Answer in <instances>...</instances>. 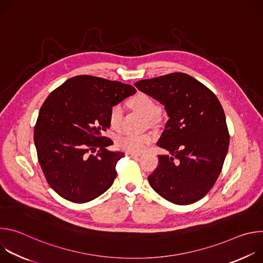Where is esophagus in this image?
Segmentation results:
<instances>
[{"label":"esophagus","instance_id":"34e87169","mask_svg":"<svg viewBox=\"0 0 263 263\" xmlns=\"http://www.w3.org/2000/svg\"><path fill=\"white\" fill-rule=\"evenodd\" d=\"M126 155H127V156H129V157H131V158H137V157H139V156H140V154H139V153H130V152L126 153Z\"/></svg>","mask_w":263,"mask_h":263}]
</instances>
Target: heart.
<instances>
[{
    "label": "heart",
    "mask_w": 263,
    "mask_h": 263,
    "mask_svg": "<svg viewBox=\"0 0 263 263\" xmlns=\"http://www.w3.org/2000/svg\"><path fill=\"white\" fill-rule=\"evenodd\" d=\"M129 105L147 120H152L159 115L160 106L158 103L145 93H137L130 99ZM108 122L112 129H119L122 122V106L112 105L108 112ZM153 140V136L148 133L133 134L122 133L116 139V144L120 149L130 153H139Z\"/></svg>",
    "instance_id": "b5f03b06"
}]
</instances>
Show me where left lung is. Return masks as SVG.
<instances>
[{"label": "left lung", "mask_w": 263, "mask_h": 263, "mask_svg": "<svg viewBox=\"0 0 263 263\" xmlns=\"http://www.w3.org/2000/svg\"><path fill=\"white\" fill-rule=\"evenodd\" d=\"M134 85L163 104L170 118L157 142L170 154L158 156L159 164L147 178L152 189L178 205L201 200L216 182L229 148L230 135L218 99L184 72Z\"/></svg>", "instance_id": "obj_1"}]
</instances>
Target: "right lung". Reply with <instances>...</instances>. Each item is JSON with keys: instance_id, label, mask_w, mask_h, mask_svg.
Wrapping results in <instances>:
<instances>
[{"instance_id": "add662e5", "label": "right lung", "mask_w": 263, "mask_h": 263, "mask_svg": "<svg viewBox=\"0 0 263 263\" xmlns=\"http://www.w3.org/2000/svg\"><path fill=\"white\" fill-rule=\"evenodd\" d=\"M135 92L132 85L81 74L48 96L34 127V143L44 175L60 197L86 203L114 183L124 153L107 149L114 141L103 133L110 128V107Z\"/></svg>"}]
</instances>
